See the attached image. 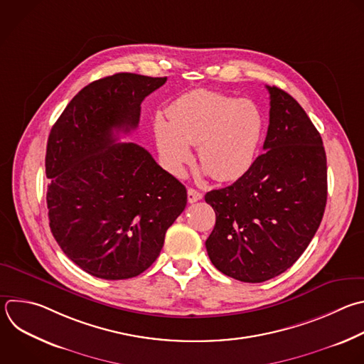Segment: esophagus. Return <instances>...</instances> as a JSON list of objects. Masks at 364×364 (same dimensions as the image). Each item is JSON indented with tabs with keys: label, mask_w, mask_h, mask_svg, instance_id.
<instances>
[{
	"label": "esophagus",
	"mask_w": 364,
	"mask_h": 364,
	"mask_svg": "<svg viewBox=\"0 0 364 364\" xmlns=\"http://www.w3.org/2000/svg\"><path fill=\"white\" fill-rule=\"evenodd\" d=\"M187 197H188V203L193 204V203L201 200V198H203V194H201L200 191H197L196 188H188V190H187Z\"/></svg>",
	"instance_id": "34e87169"
}]
</instances>
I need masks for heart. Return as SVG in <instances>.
<instances>
[{"mask_svg":"<svg viewBox=\"0 0 364 364\" xmlns=\"http://www.w3.org/2000/svg\"><path fill=\"white\" fill-rule=\"evenodd\" d=\"M167 118L156 117L154 137L170 173H183L193 157L190 146H197L198 161L218 181L237 180L253 166L263 136L253 101L200 88L174 100Z\"/></svg>","mask_w":364,"mask_h":364,"instance_id":"obj_1","label":"heart"}]
</instances>
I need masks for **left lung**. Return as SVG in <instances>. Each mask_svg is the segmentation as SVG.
Here are the masks:
<instances>
[{"mask_svg":"<svg viewBox=\"0 0 364 364\" xmlns=\"http://www.w3.org/2000/svg\"><path fill=\"white\" fill-rule=\"evenodd\" d=\"M270 124L260 154L235 183L205 194L215 225L205 240L214 267L245 283L290 269L314 237L327 201L320 133L286 91L269 87Z\"/></svg>","mask_w":364,"mask_h":364,"instance_id":"obj_1","label":"left lung"}]
</instances>
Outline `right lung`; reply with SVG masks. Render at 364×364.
<instances>
[{"mask_svg":"<svg viewBox=\"0 0 364 364\" xmlns=\"http://www.w3.org/2000/svg\"><path fill=\"white\" fill-rule=\"evenodd\" d=\"M167 77L118 73L92 81L53 126L46 154L50 228L88 274L126 280L159 257L187 204L186 187L134 143L143 100Z\"/></svg>","mask_w":364,"mask_h":364,"instance_id":"obj_1","label":"right lung"}]
</instances>
